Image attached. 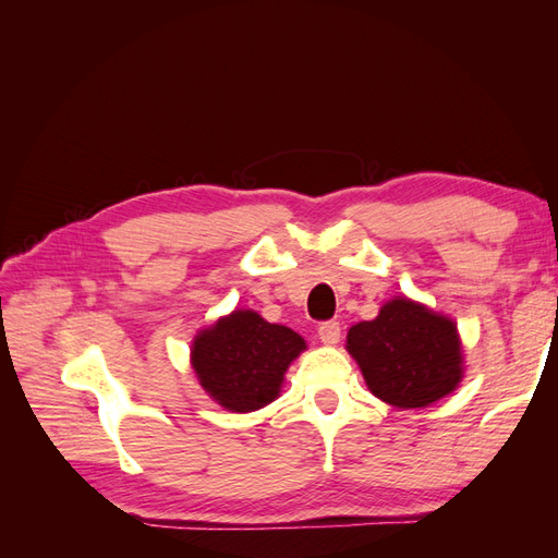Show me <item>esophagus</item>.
<instances>
[{
  "instance_id": "1",
  "label": "esophagus",
  "mask_w": 558,
  "mask_h": 558,
  "mask_svg": "<svg viewBox=\"0 0 558 558\" xmlns=\"http://www.w3.org/2000/svg\"><path fill=\"white\" fill-rule=\"evenodd\" d=\"M340 335H342V328L337 320H326V324L318 326V340L326 347H335L337 342H340Z\"/></svg>"
}]
</instances>
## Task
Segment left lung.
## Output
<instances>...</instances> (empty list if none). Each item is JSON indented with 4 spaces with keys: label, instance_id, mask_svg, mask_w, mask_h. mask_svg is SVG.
<instances>
[{
    "label": "left lung",
    "instance_id": "1",
    "mask_svg": "<svg viewBox=\"0 0 558 558\" xmlns=\"http://www.w3.org/2000/svg\"><path fill=\"white\" fill-rule=\"evenodd\" d=\"M369 393L400 410H424L453 393L465 375L456 320L428 305L396 295L373 320L347 332Z\"/></svg>",
    "mask_w": 558,
    "mask_h": 558
}]
</instances>
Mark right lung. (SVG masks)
Masks as SVG:
<instances>
[{"label": "right lung", "instance_id": "right-lung-1", "mask_svg": "<svg viewBox=\"0 0 558 558\" xmlns=\"http://www.w3.org/2000/svg\"><path fill=\"white\" fill-rule=\"evenodd\" d=\"M305 349V337L295 330L269 324L253 310H234L197 330L191 367L216 404L246 414L281 396L286 369Z\"/></svg>", "mask_w": 558, "mask_h": 558}]
</instances>
